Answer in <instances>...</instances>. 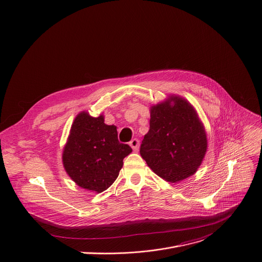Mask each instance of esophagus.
Listing matches in <instances>:
<instances>
[{"mask_svg":"<svg viewBox=\"0 0 262 262\" xmlns=\"http://www.w3.org/2000/svg\"><path fill=\"white\" fill-rule=\"evenodd\" d=\"M139 140L138 139H137V138H135V139H133L130 142H129V145L132 146V148L133 149H138V147H139Z\"/></svg>","mask_w":262,"mask_h":262,"instance_id":"1","label":"esophagus"}]
</instances>
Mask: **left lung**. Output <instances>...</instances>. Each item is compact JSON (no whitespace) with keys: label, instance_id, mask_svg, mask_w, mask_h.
<instances>
[{"label":"left lung","instance_id":"left-lung-1","mask_svg":"<svg viewBox=\"0 0 262 262\" xmlns=\"http://www.w3.org/2000/svg\"><path fill=\"white\" fill-rule=\"evenodd\" d=\"M207 150L203 123L187 100L171 95L150 107L149 130L140 155L159 177L178 183L194 174Z\"/></svg>","mask_w":262,"mask_h":262}]
</instances>
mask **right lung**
I'll return each mask as SVG.
<instances>
[{"label": "right lung", "instance_id": "obj_1", "mask_svg": "<svg viewBox=\"0 0 262 262\" xmlns=\"http://www.w3.org/2000/svg\"><path fill=\"white\" fill-rule=\"evenodd\" d=\"M132 150L119 142L117 127L105 124L103 115L93 118L81 112L71 126L62 163L77 186L101 193L117 180L123 159Z\"/></svg>", "mask_w": 262, "mask_h": 262}]
</instances>
